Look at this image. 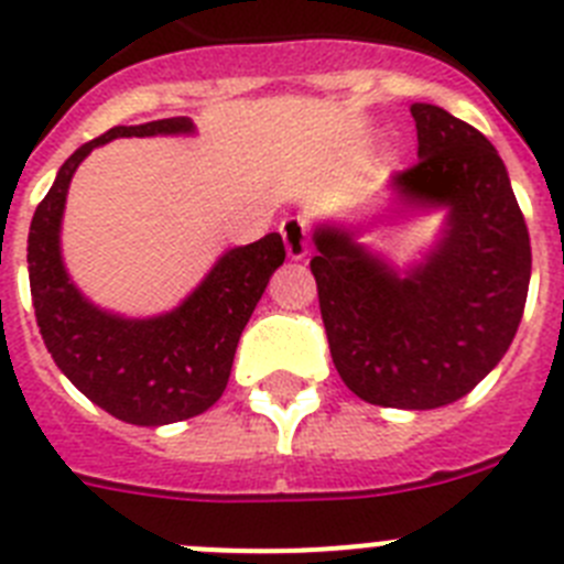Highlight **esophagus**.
Returning a JSON list of instances; mask_svg holds the SVG:
<instances>
[{
	"instance_id": "1",
	"label": "esophagus",
	"mask_w": 564,
	"mask_h": 564,
	"mask_svg": "<svg viewBox=\"0 0 564 564\" xmlns=\"http://www.w3.org/2000/svg\"><path fill=\"white\" fill-rule=\"evenodd\" d=\"M279 231H282L285 251L293 262L307 257V251H311V237H307V223L302 217H288V220H282Z\"/></svg>"
}]
</instances>
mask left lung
I'll return each mask as SVG.
<instances>
[{
  "label": "left lung",
  "mask_w": 564,
  "mask_h": 564,
  "mask_svg": "<svg viewBox=\"0 0 564 564\" xmlns=\"http://www.w3.org/2000/svg\"><path fill=\"white\" fill-rule=\"evenodd\" d=\"M417 163L390 177L383 226L441 212L421 257L395 265L347 220L313 226L330 356L361 401L437 410L460 401L514 341L531 242L508 169L486 134L435 104H412Z\"/></svg>",
  "instance_id": "left-lung-1"
}]
</instances>
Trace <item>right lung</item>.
Returning <instances> with one entry per match:
<instances>
[{
    "mask_svg": "<svg viewBox=\"0 0 564 564\" xmlns=\"http://www.w3.org/2000/svg\"><path fill=\"white\" fill-rule=\"evenodd\" d=\"M194 132L192 118L109 129L69 154L30 223V296L50 356L96 406L134 426L186 421L220 401L239 336L285 262L279 234L228 248L181 305L154 316L107 311L73 282L62 257V220L84 158L115 138Z\"/></svg>",
    "mask_w": 564,
    "mask_h": 564,
    "instance_id": "obj_1",
    "label": "right lung"
}]
</instances>
